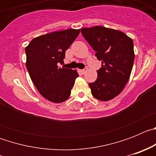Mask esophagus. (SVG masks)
Wrapping results in <instances>:
<instances>
[{
  "instance_id": "1",
  "label": "esophagus",
  "mask_w": 156,
  "mask_h": 156,
  "mask_svg": "<svg viewBox=\"0 0 156 156\" xmlns=\"http://www.w3.org/2000/svg\"><path fill=\"white\" fill-rule=\"evenodd\" d=\"M87 68H85V69H81L80 72L82 73V74H84L85 73L87 72Z\"/></svg>"
}]
</instances>
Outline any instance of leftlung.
I'll list each match as a JSON object with an SVG mask.
<instances>
[{
	"label": "left lung",
	"instance_id": "1",
	"mask_svg": "<svg viewBox=\"0 0 156 156\" xmlns=\"http://www.w3.org/2000/svg\"><path fill=\"white\" fill-rule=\"evenodd\" d=\"M81 34L101 62L97 80L89 83L92 95L103 101L111 100L129 80L134 61L133 40L119 30L103 27L83 28Z\"/></svg>",
	"mask_w": 156,
	"mask_h": 156
}]
</instances>
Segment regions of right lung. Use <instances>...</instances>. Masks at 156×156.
<instances>
[{
    "label": "right lung",
    "mask_w": 156,
    "mask_h": 156,
    "mask_svg": "<svg viewBox=\"0 0 156 156\" xmlns=\"http://www.w3.org/2000/svg\"><path fill=\"white\" fill-rule=\"evenodd\" d=\"M80 34L69 29L37 37L26 48L27 66L30 76L43 97L55 103L69 98L76 77V70L59 67L66 51Z\"/></svg>",
    "instance_id": "right-lung-1"
}]
</instances>
